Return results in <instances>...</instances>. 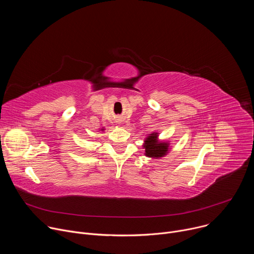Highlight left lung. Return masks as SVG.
Instances as JSON below:
<instances>
[{
  "label": "left lung",
  "instance_id": "left-lung-1",
  "mask_svg": "<svg viewBox=\"0 0 254 254\" xmlns=\"http://www.w3.org/2000/svg\"><path fill=\"white\" fill-rule=\"evenodd\" d=\"M143 149L146 150L144 155L149 158L159 159L164 156H166L169 152L170 146L169 142L165 141H159L158 139V132H153L150 135H148L144 139V143L142 144Z\"/></svg>",
  "mask_w": 254,
  "mask_h": 254
}]
</instances>
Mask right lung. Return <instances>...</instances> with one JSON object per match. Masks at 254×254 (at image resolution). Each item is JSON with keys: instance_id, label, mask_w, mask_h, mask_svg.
Here are the masks:
<instances>
[{"instance_id": "add662e5", "label": "right lung", "mask_w": 254, "mask_h": 254, "mask_svg": "<svg viewBox=\"0 0 254 254\" xmlns=\"http://www.w3.org/2000/svg\"><path fill=\"white\" fill-rule=\"evenodd\" d=\"M101 130H104V129H103V128H102V129H101Z\"/></svg>"}]
</instances>
